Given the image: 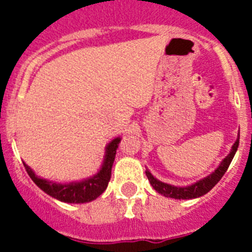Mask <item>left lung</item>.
Instances as JSON below:
<instances>
[{
  "instance_id": "1",
  "label": "left lung",
  "mask_w": 252,
  "mask_h": 252,
  "mask_svg": "<svg viewBox=\"0 0 252 252\" xmlns=\"http://www.w3.org/2000/svg\"><path fill=\"white\" fill-rule=\"evenodd\" d=\"M240 144V133L237 136V140L235 141V144L232 145L230 154L224 158L221 161V164L218 165V168L215 171H212L211 174L207 175L206 178H202L201 180H198L195 183L190 184V186L187 187H175L171 186V184L164 183V182H160L159 179L154 177L151 174L149 169H146V177H148L149 182L153 186V188L157 190L158 193L162 194L164 197L168 198H174V199H193V198H198L204 195L206 193H208L216 184L221 180V178L223 177V174L226 173V170L230 166L231 161H232L233 157H235L237 148H239Z\"/></svg>"
}]
</instances>
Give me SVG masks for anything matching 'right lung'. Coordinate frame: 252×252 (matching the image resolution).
<instances>
[{
    "instance_id": "1",
    "label": "right lung",
    "mask_w": 252,
    "mask_h": 252,
    "mask_svg": "<svg viewBox=\"0 0 252 252\" xmlns=\"http://www.w3.org/2000/svg\"><path fill=\"white\" fill-rule=\"evenodd\" d=\"M120 141H121V137H116L107 144L103 162L98 173L81 182L57 183L53 180L37 177L34 170L26 165L25 162H24V166L32 182L50 197L60 202H65V203H87V202L94 201L95 198L99 197L106 190L111 179V170H112L116 150L119 148Z\"/></svg>"
}]
</instances>
